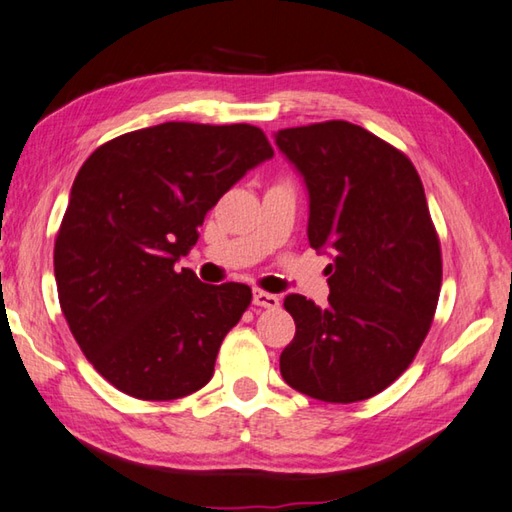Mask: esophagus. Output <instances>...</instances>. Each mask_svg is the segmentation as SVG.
<instances>
[{"instance_id":"1","label":"esophagus","mask_w":512,"mask_h":512,"mask_svg":"<svg viewBox=\"0 0 512 512\" xmlns=\"http://www.w3.org/2000/svg\"><path fill=\"white\" fill-rule=\"evenodd\" d=\"M254 305L256 307H265V310H276V307L281 305V298H278L276 294L263 292V289H256V292H254Z\"/></svg>"}]
</instances>
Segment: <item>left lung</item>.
<instances>
[{
	"mask_svg": "<svg viewBox=\"0 0 512 512\" xmlns=\"http://www.w3.org/2000/svg\"><path fill=\"white\" fill-rule=\"evenodd\" d=\"M276 144L310 191V245L334 254L330 305L285 298L296 334L281 374L325 403L370 399L410 368L437 312L441 245L421 178L406 153L345 120L281 129Z\"/></svg>",
	"mask_w": 512,
	"mask_h": 512,
	"instance_id": "left-lung-1",
	"label": "left lung"
}]
</instances>
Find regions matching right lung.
<instances>
[{"label":"right lung","instance_id":"add662e5","mask_svg":"<svg viewBox=\"0 0 512 512\" xmlns=\"http://www.w3.org/2000/svg\"><path fill=\"white\" fill-rule=\"evenodd\" d=\"M272 156L252 124L165 122L100 144L77 171L53 249L57 296L80 350L120 392L173 401L214 376L252 289L173 265L225 191Z\"/></svg>","mask_w":512,"mask_h":512}]
</instances>
